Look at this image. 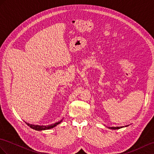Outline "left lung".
Masks as SVG:
<instances>
[{
  "instance_id": "obj_1",
  "label": "left lung",
  "mask_w": 154,
  "mask_h": 154,
  "mask_svg": "<svg viewBox=\"0 0 154 154\" xmlns=\"http://www.w3.org/2000/svg\"><path fill=\"white\" fill-rule=\"evenodd\" d=\"M127 126H128V125H126L125 127H127ZM122 127H108V128L111 129H119L120 128H122Z\"/></svg>"
}]
</instances>
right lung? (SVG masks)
Segmentation results:
<instances>
[{"instance_id": "obj_1", "label": "right lung", "mask_w": 154, "mask_h": 154, "mask_svg": "<svg viewBox=\"0 0 154 154\" xmlns=\"http://www.w3.org/2000/svg\"><path fill=\"white\" fill-rule=\"evenodd\" d=\"M63 121V119H61V121H59L57 123H53V124L49 125H32V124H30V123H27V122H25L27 123V125L28 126H29L31 128L36 130V131H43V130H46V129H50L54 128V127H55L56 125H57L58 124H59L60 123Z\"/></svg>"}]
</instances>
